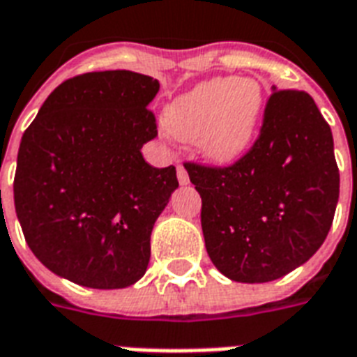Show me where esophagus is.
<instances>
[{"label":"esophagus","instance_id":"esophagus-1","mask_svg":"<svg viewBox=\"0 0 357 357\" xmlns=\"http://www.w3.org/2000/svg\"><path fill=\"white\" fill-rule=\"evenodd\" d=\"M176 178H178V184L186 186L190 184V176H188V171L184 169V165L176 164Z\"/></svg>","mask_w":357,"mask_h":357}]
</instances>
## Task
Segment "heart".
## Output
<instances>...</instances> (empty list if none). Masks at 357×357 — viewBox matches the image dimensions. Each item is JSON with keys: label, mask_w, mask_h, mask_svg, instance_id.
<instances>
[{"label": "heart", "mask_w": 357, "mask_h": 357, "mask_svg": "<svg viewBox=\"0 0 357 357\" xmlns=\"http://www.w3.org/2000/svg\"><path fill=\"white\" fill-rule=\"evenodd\" d=\"M264 112V91L250 78H212L171 102L165 126L173 137L197 143L204 158L236 164L250 153Z\"/></svg>", "instance_id": "heart-1"}]
</instances>
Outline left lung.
<instances>
[{
    "label": "left lung",
    "instance_id": "1",
    "mask_svg": "<svg viewBox=\"0 0 357 357\" xmlns=\"http://www.w3.org/2000/svg\"><path fill=\"white\" fill-rule=\"evenodd\" d=\"M201 195L210 261L238 283H268L324 244L337 201L333 135L305 91L275 89L261 135L229 167L186 164Z\"/></svg>",
    "mask_w": 357,
    "mask_h": 357
}]
</instances>
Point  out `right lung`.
I'll return each instance as SVG.
<instances>
[{
    "label": "right lung",
    "instance_id": "add662e5",
    "mask_svg": "<svg viewBox=\"0 0 357 357\" xmlns=\"http://www.w3.org/2000/svg\"><path fill=\"white\" fill-rule=\"evenodd\" d=\"M158 79L132 70L63 82L24 132L15 208L33 255L89 289H124L151 259L154 222L178 188L141 147L156 137Z\"/></svg>",
    "mask_w": 357,
    "mask_h": 357
}]
</instances>
